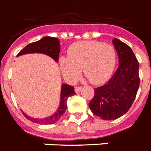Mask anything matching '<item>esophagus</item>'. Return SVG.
<instances>
[{"label": "esophagus", "mask_w": 151, "mask_h": 151, "mask_svg": "<svg viewBox=\"0 0 151 151\" xmlns=\"http://www.w3.org/2000/svg\"><path fill=\"white\" fill-rule=\"evenodd\" d=\"M82 88L81 87V86H76V87L75 88V91L76 92V93H78V92L81 91Z\"/></svg>", "instance_id": "esophagus-1"}]
</instances>
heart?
Masks as SVG:
<instances>
[{"label":"heart","instance_id":"b5f03b06","mask_svg":"<svg viewBox=\"0 0 151 151\" xmlns=\"http://www.w3.org/2000/svg\"><path fill=\"white\" fill-rule=\"evenodd\" d=\"M68 57L60 58L64 78L74 81L83 69L85 76L93 85L105 82L113 73L116 65V50L109 44L97 41H78L68 49Z\"/></svg>","mask_w":151,"mask_h":151}]
</instances>
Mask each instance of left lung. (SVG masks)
Segmentation results:
<instances>
[{"instance_id": "left-lung-1", "label": "left lung", "mask_w": 151, "mask_h": 151, "mask_svg": "<svg viewBox=\"0 0 151 151\" xmlns=\"http://www.w3.org/2000/svg\"><path fill=\"white\" fill-rule=\"evenodd\" d=\"M113 43L119 57V67L110 79L94 88L89 107L94 115L113 120L124 115L132 105L140 85L139 63L132 50L120 40Z\"/></svg>"}]
</instances>
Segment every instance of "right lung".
<instances>
[{"label":"right lung","instance_id":"1","mask_svg":"<svg viewBox=\"0 0 151 151\" xmlns=\"http://www.w3.org/2000/svg\"><path fill=\"white\" fill-rule=\"evenodd\" d=\"M60 51V41L58 38L46 36L39 41H35L26 45L22 50L19 52L17 57L22 54L41 53V54H45L53 58L56 62H57L59 59ZM75 94H76V92L74 91V87L70 86L68 84H63L61 87L60 106L57 112L53 115L45 119H35L29 116L24 112H22V113L27 119L32 121V122L41 124V125L53 124L59 120L66 112V108H67L66 102H67L68 97L75 95Z\"/></svg>","mask_w":151,"mask_h":151}]
</instances>
